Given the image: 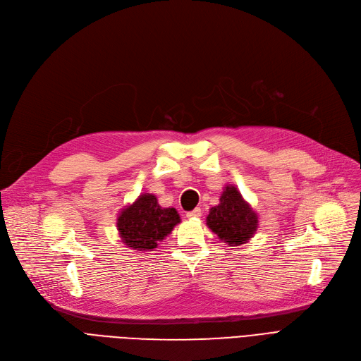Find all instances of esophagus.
<instances>
[{
	"label": "esophagus",
	"instance_id": "esophagus-1",
	"mask_svg": "<svg viewBox=\"0 0 361 361\" xmlns=\"http://www.w3.org/2000/svg\"><path fill=\"white\" fill-rule=\"evenodd\" d=\"M202 216V209L200 207H196V209L187 212V218H200Z\"/></svg>",
	"mask_w": 361,
	"mask_h": 361
}]
</instances>
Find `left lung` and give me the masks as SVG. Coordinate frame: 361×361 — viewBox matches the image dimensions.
<instances>
[{
	"instance_id": "obj_1",
	"label": "left lung",
	"mask_w": 361,
	"mask_h": 361,
	"mask_svg": "<svg viewBox=\"0 0 361 361\" xmlns=\"http://www.w3.org/2000/svg\"><path fill=\"white\" fill-rule=\"evenodd\" d=\"M206 225L221 241L241 245L255 235L259 219L252 206L243 199L237 187L231 184L224 188L219 204L209 211Z\"/></svg>"
}]
</instances>
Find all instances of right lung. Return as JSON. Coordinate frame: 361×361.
<instances>
[{
	"label": "right lung",
	"mask_w": 361,
	"mask_h": 361,
	"mask_svg": "<svg viewBox=\"0 0 361 361\" xmlns=\"http://www.w3.org/2000/svg\"><path fill=\"white\" fill-rule=\"evenodd\" d=\"M178 222L174 207H161L157 196L143 193L118 214L117 230L127 247L152 252Z\"/></svg>",
	"instance_id": "right-lung-1"
}]
</instances>
